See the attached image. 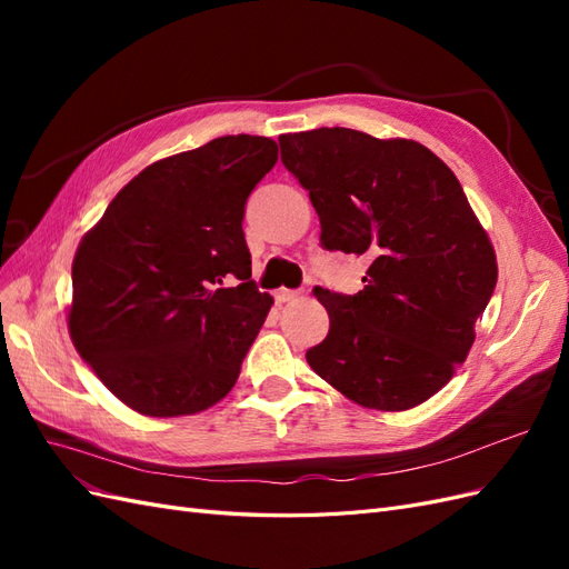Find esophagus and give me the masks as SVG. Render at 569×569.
I'll list each match as a JSON object with an SVG mask.
<instances>
[{
	"label": "esophagus",
	"mask_w": 569,
	"mask_h": 569,
	"mask_svg": "<svg viewBox=\"0 0 569 569\" xmlns=\"http://www.w3.org/2000/svg\"><path fill=\"white\" fill-rule=\"evenodd\" d=\"M299 297H301V291H297V289H278V291H274V301H278L280 306L295 301Z\"/></svg>",
	"instance_id": "34e87169"
}]
</instances>
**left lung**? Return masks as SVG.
Segmentation results:
<instances>
[{
    "label": "left lung",
    "mask_w": 569,
    "mask_h": 569,
    "mask_svg": "<svg viewBox=\"0 0 569 569\" xmlns=\"http://www.w3.org/2000/svg\"><path fill=\"white\" fill-rule=\"evenodd\" d=\"M280 149L322 247L372 258L358 295L316 287L330 332L306 351L308 366L363 408L420 406L468 358L493 295L487 230L453 170L420 142L318 128L280 134Z\"/></svg>",
    "instance_id": "8db88e82"
}]
</instances>
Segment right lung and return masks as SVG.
Wrapping results in <instances>:
<instances>
[{"mask_svg":"<svg viewBox=\"0 0 569 569\" xmlns=\"http://www.w3.org/2000/svg\"><path fill=\"white\" fill-rule=\"evenodd\" d=\"M274 163L270 137H218L147 166L82 237L68 332L128 408L194 416L234 387L272 306L251 280L242 220Z\"/></svg>","mask_w":569,"mask_h":569,"instance_id":"add662e5","label":"right lung"}]
</instances>
